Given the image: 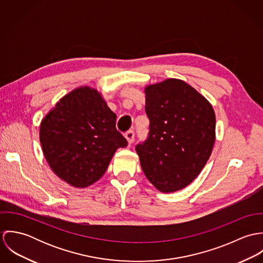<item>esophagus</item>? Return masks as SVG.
Wrapping results in <instances>:
<instances>
[{"label": "esophagus", "mask_w": 263, "mask_h": 263, "mask_svg": "<svg viewBox=\"0 0 263 263\" xmlns=\"http://www.w3.org/2000/svg\"><path fill=\"white\" fill-rule=\"evenodd\" d=\"M124 137L127 140L128 145H132L134 143V141H135V133H134V130H128L127 133H125Z\"/></svg>", "instance_id": "esophagus-1"}]
</instances>
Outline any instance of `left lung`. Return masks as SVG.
<instances>
[{
  "instance_id": "left-lung-1",
  "label": "left lung",
  "mask_w": 263,
  "mask_h": 263,
  "mask_svg": "<svg viewBox=\"0 0 263 263\" xmlns=\"http://www.w3.org/2000/svg\"><path fill=\"white\" fill-rule=\"evenodd\" d=\"M145 93L150 132L136 151L151 183L174 192L190 184L208 162L216 140L215 111L182 80L149 85Z\"/></svg>"
}]
</instances>
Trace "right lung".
Segmentation results:
<instances>
[{"label":"right lung","mask_w":263,"mask_h":263,"mask_svg":"<svg viewBox=\"0 0 263 263\" xmlns=\"http://www.w3.org/2000/svg\"><path fill=\"white\" fill-rule=\"evenodd\" d=\"M115 123V113L96 89L84 86L65 95L40 123L39 140L51 170L74 187L99 180L115 151L127 146Z\"/></svg>","instance_id":"obj_1"}]
</instances>
